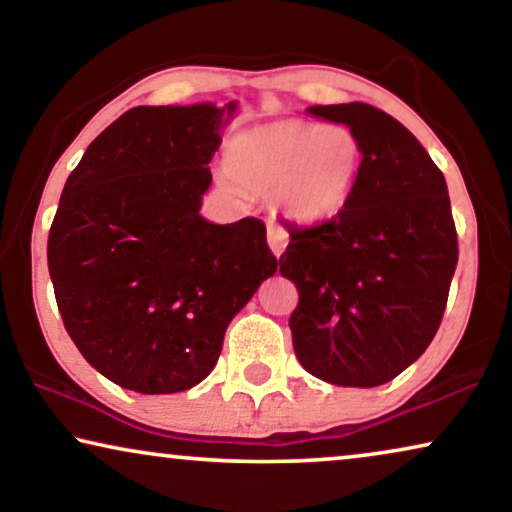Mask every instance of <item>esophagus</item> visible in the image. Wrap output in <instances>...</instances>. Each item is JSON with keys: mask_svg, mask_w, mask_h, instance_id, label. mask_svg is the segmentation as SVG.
<instances>
[{"mask_svg": "<svg viewBox=\"0 0 512 512\" xmlns=\"http://www.w3.org/2000/svg\"><path fill=\"white\" fill-rule=\"evenodd\" d=\"M268 244H270L272 254L282 256L286 244H289V233H286V228L279 226V223H275V221H270L268 223Z\"/></svg>", "mask_w": 512, "mask_h": 512, "instance_id": "1", "label": "esophagus"}]
</instances>
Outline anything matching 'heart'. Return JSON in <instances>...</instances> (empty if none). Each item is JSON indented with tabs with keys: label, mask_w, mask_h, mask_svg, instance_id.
<instances>
[{
	"label": "heart",
	"mask_w": 512,
	"mask_h": 512,
	"mask_svg": "<svg viewBox=\"0 0 512 512\" xmlns=\"http://www.w3.org/2000/svg\"><path fill=\"white\" fill-rule=\"evenodd\" d=\"M226 165L237 184L275 195L289 219L321 223L338 216L352 198L363 144L345 125L286 118L233 137Z\"/></svg>",
	"instance_id": "obj_1"
}]
</instances>
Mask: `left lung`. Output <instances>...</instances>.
<instances>
[{
    "label": "left lung",
    "mask_w": 512,
    "mask_h": 512,
    "mask_svg": "<svg viewBox=\"0 0 512 512\" xmlns=\"http://www.w3.org/2000/svg\"><path fill=\"white\" fill-rule=\"evenodd\" d=\"M363 144L347 207L298 226L279 272L298 289L289 326L307 373L380 387L415 363L443 319L459 244L443 172L412 132L363 102L310 107Z\"/></svg>",
    "instance_id": "left-lung-1"
}]
</instances>
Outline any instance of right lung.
Listing matches in <instances>:
<instances>
[{
  "instance_id": "right-lung-1",
  "label": "right lung",
  "mask_w": 512,
  "mask_h": 512,
  "mask_svg": "<svg viewBox=\"0 0 512 512\" xmlns=\"http://www.w3.org/2000/svg\"><path fill=\"white\" fill-rule=\"evenodd\" d=\"M237 104L135 107L93 139L48 233L58 310L90 366L139 394L195 387L277 258L263 221L200 216Z\"/></svg>"
}]
</instances>
